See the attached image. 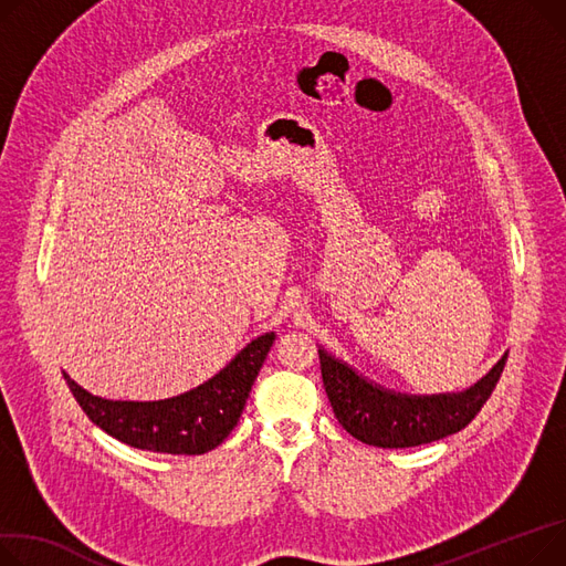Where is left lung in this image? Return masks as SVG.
Listing matches in <instances>:
<instances>
[{"label":"left lung","instance_id":"8db88e82","mask_svg":"<svg viewBox=\"0 0 566 566\" xmlns=\"http://www.w3.org/2000/svg\"><path fill=\"white\" fill-rule=\"evenodd\" d=\"M318 357L334 417L355 439L378 448H411L460 432L492 396L507 361L505 353L484 378L460 394L409 396L373 385L323 348Z\"/></svg>","mask_w":566,"mask_h":566}]
</instances>
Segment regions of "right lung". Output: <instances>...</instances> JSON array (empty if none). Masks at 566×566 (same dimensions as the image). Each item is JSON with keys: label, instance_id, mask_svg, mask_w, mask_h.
Segmentation results:
<instances>
[{"label": "right lung", "instance_id": "right-lung-1", "mask_svg": "<svg viewBox=\"0 0 566 566\" xmlns=\"http://www.w3.org/2000/svg\"><path fill=\"white\" fill-rule=\"evenodd\" d=\"M275 342L266 332L250 342L205 385L166 400H106L63 378L86 417L118 441L168 455H202L237 428L250 389Z\"/></svg>", "mask_w": 566, "mask_h": 566}]
</instances>
